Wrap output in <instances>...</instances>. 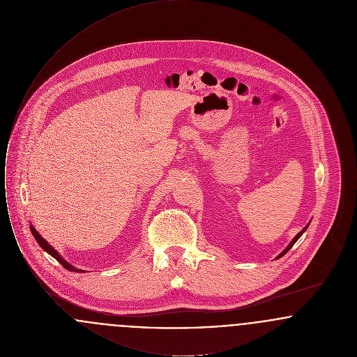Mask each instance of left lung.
<instances>
[{"instance_id":"1","label":"left lung","mask_w":357,"mask_h":357,"mask_svg":"<svg viewBox=\"0 0 357 357\" xmlns=\"http://www.w3.org/2000/svg\"><path fill=\"white\" fill-rule=\"evenodd\" d=\"M306 227H307V226H305V227H304V229H303V230H301V231H300V233H298V234H297V236H296V237L293 238V241H291V242H290V243H289L288 248H287V249H285V250H284V252H282V253H281V255H278V257H277V259H278V258H281V257H282V255H285V253H288L289 250H290V249H291V246H293V245H294V243H296V242H297V239H298V238H300V237H301V236H303V233H304V231H305Z\"/></svg>"}]
</instances>
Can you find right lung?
<instances>
[{
  "mask_svg": "<svg viewBox=\"0 0 357 357\" xmlns=\"http://www.w3.org/2000/svg\"><path fill=\"white\" fill-rule=\"evenodd\" d=\"M31 231H32V234H33L34 239L37 241V243L47 252V253H50V255L53 257V258H56L67 271H69V272H76V273H83V271H80V269H76V268H73L72 265H69L68 262L66 261V259H63V257L61 255H59L53 248H52L51 245L44 239V238L41 237L36 230H34V227H32L31 226Z\"/></svg>",
  "mask_w": 357,
  "mask_h": 357,
  "instance_id": "right-lung-1",
  "label": "right lung"
}]
</instances>
